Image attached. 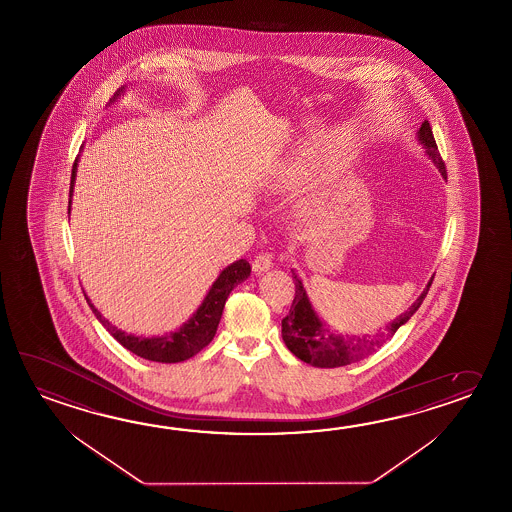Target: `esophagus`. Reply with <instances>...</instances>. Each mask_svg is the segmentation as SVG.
<instances>
[{
    "label": "esophagus",
    "instance_id": "esophagus-1",
    "mask_svg": "<svg viewBox=\"0 0 512 512\" xmlns=\"http://www.w3.org/2000/svg\"><path fill=\"white\" fill-rule=\"evenodd\" d=\"M272 266V255H270V253H259V255L253 259V262H251L253 272L257 273L266 272V270H270Z\"/></svg>",
    "mask_w": 512,
    "mask_h": 512
}]
</instances>
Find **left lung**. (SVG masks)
Instances as JSON below:
<instances>
[{
	"mask_svg": "<svg viewBox=\"0 0 512 512\" xmlns=\"http://www.w3.org/2000/svg\"><path fill=\"white\" fill-rule=\"evenodd\" d=\"M418 138L421 144L427 149L428 157L434 160V164L439 167L441 175L447 178V169L445 162L439 155L438 144L432 135V127L425 120L419 127ZM295 279V297H293L292 308L288 315L282 319V339L288 346V350L295 357H299L304 363L321 368H334V366H345L359 361L366 354L374 352L379 346H383L392 335L396 334L397 328L401 324L407 323L408 319L418 312L423 299L427 297L428 290L432 286L434 277L428 282L427 290L421 293L416 303L408 308V312L399 315L392 323L386 324L383 330H379L376 335H365V337H341L335 335L324 328V324L319 321V317L313 312L312 304L308 301V295L304 292L303 282Z\"/></svg>",
	"mask_w": 512,
	"mask_h": 512,
	"instance_id": "1",
	"label": "left lung"
}]
</instances>
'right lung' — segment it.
Instances as JSON below:
<instances>
[{
    "mask_svg": "<svg viewBox=\"0 0 512 512\" xmlns=\"http://www.w3.org/2000/svg\"><path fill=\"white\" fill-rule=\"evenodd\" d=\"M74 175H76V160H74L73 173H71L69 197L73 195ZM69 209H71V199H69ZM250 272V262L244 261V259L233 262L224 272L220 273L219 279L213 282L206 299L202 301L199 310L189 319L188 323L184 324L175 334L164 335V337L149 339V337H135V335L126 334L109 321H105V317L100 315L91 301L87 297L85 299L96 315V319L104 324L107 332L113 335L116 341L127 348L129 352L149 359V361H157V363H180V361H186L189 357L199 354L204 346L211 343V339L217 334L220 315H222L228 295L239 282L248 279Z\"/></svg>",
    "mask_w": 512,
    "mask_h": 512,
    "instance_id": "right-lung-1",
    "label": "right lung"
}]
</instances>
